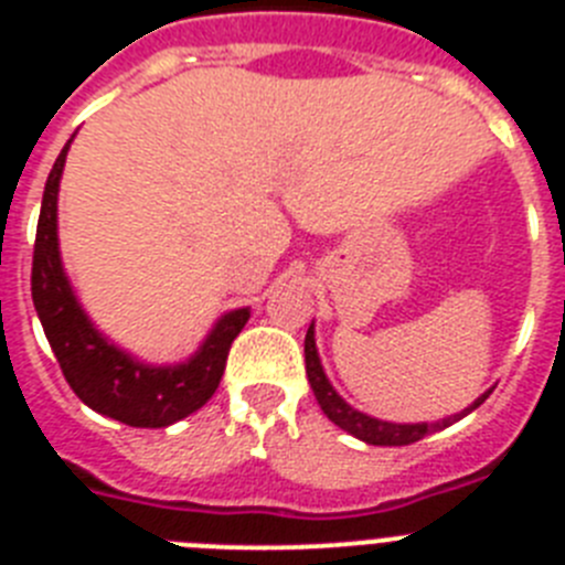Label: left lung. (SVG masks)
Instances as JSON below:
<instances>
[{
  "instance_id": "1",
  "label": "left lung",
  "mask_w": 565,
  "mask_h": 565,
  "mask_svg": "<svg viewBox=\"0 0 565 565\" xmlns=\"http://www.w3.org/2000/svg\"><path fill=\"white\" fill-rule=\"evenodd\" d=\"M306 373H308V382H311V391L317 396L319 407L331 418L337 427H342L344 433H351L356 436L359 441L364 444H376V447H404V444H413V441H422L424 436H430V433L444 430V427H450L456 424L458 418H463L467 413H472L476 407H481L483 402L489 398L492 387L487 393L476 398V402L463 407L461 413L456 416H447L441 422H416V424H396V422H382L376 416H367V413L356 411L351 404L344 402L337 391H333V384L328 382L326 371H322V362H319V353H317V339H313V322L306 333Z\"/></svg>"
}]
</instances>
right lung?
<instances>
[{"instance_id":"right-lung-1","label":"right lung","mask_w":565,"mask_h":565,"mask_svg":"<svg viewBox=\"0 0 565 565\" xmlns=\"http://www.w3.org/2000/svg\"><path fill=\"white\" fill-rule=\"evenodd\" d=\"M70 143L73 138L64 143L44 183L30 277L33 306L64 379L87 407L129 427H169L214 396L226 371L228 348L252 317V308L223 313L201 348L178 364H149L104 337L70 286L58 252V183Z\"/></svg>"}]
</instances>
